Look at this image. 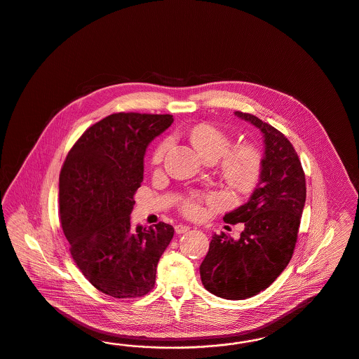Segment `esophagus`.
<instances>
[{
    "mask_svg": "<svg viewBox=\"0 0 359 359\" xmlns=\"http://www.w3.org/2000/svg\"><path fill=\"white\" fill-rule=\"evenodd\" d=\"M188 230H189V226H187V224H176V226H175V231H176L177 234L187 233Z\"/></svg>",
    "mask_w": 359,
    "mask_h": 359,
    "instance_id": "1",
    "label": "esophagus"
}]
</instances>
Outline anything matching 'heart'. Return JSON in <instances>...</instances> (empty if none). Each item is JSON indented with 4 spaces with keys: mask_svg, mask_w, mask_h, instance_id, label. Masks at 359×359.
<instances>
[{
    "mask_svg": "<svg viewBox=\"0 0 359 359\" xmlns=\"http://www.w3.org/2000/svg\"><path fill=\"white\" fill-rule=\"evenodd\" d=\"M189 138L205 160L215 161L222 157L219 170L224 182L233 189L246 192L256 186L262 171V154L256 145L242 142L230 149L233 144L231 137L223 132L222 129L210 123H201L195 126L189 133ZM168 149L170 141L165 140L154 151L152 157L154 164H160ZM205 199L210 203H214L217 198L208 195L205 196ZM202 201L203 198L201 195L192 194L184 199L182 210L189 217H198L202 212Z\"/></svg>",
    "mask_w": 359,
    "mask_h": 359,
    "instance_id": "obj_1",
    "label": "heart"
}]
</instances>
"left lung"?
Masks as SVG:
<instances>
[{"mask_svg":"<svg viewBox=\"0 0 359 359\" xmlns=\"http://www.w3.org/2000/svg\"><path fill=\"white\" fill-rule=\"evenodd\" d=\"M236 116L264 135L265 156L250 199L223 217L243 223L238 241L214 234L201 265L205 290L227 300H243L266 290L290 264L306 203V175L290 140L249 113Z\"/></svg>","mask_w":359,"mask_h":359,"instance_id":"left-lung-1","label":"left lung"}]
</instances>
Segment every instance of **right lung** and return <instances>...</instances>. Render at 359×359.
I'll list each match as a JSON object with an SVG mask.
<instances>
[{
	"mask_svg": "<svg viewBox=\"0 0 359 359\" xmlns=\"http://www.w3.org/2000/svg\"><path fill=\"white\" fill-rule=\"evenodd\" d=\"M171 114L114 113L90 126L69 149L59 176V207L69 253L87 281L116 299L154 290L171 224L130 226L144 154Z\"/></svg>",
	"mask_w": 359,
	"mask_h": 359,
	"instance_id": "add662e5",
	"label": "right lung"
}]
</instances>
